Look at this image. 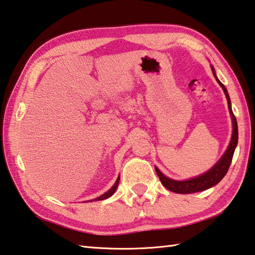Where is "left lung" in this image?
Instances as JSON below:
<instances>
[{
  "mask_svg": "<svg viewBox=\"0 0 255 255\" xmlns=\"http://www.w3.org/2000/svg\"><path fill=\"white\" fill-rule=\"evenodd\" d=\"M212 68L213 75H214L216 81L219 82V85L222 87L224 94L226 96V99H228V105H229V110L231 114V118H232V123H233V133H232V138H231L230 145L228 147V149L225 150L224 155L222 156V158L217 161V163L213 166V167L206 172L205 174L197 176L195 178L192 179H187V180H175V179H170L168 177L160 172V170L155 167L156 173L158 175L159 180L164 186L169 189L170 192L174 193H178V194H191V193H197V192H202L205 191V189L211 188L213 186H215L216 184H219L221 182V179L224 177L228 173V170L230 168V165L232 163V158H233V154L235 150V147L238 145V139H239V132H238V123H237V118L232 112V108H231V100H230V96L229 92L226 90L225 86L222 83L219 78L215 75V69Z\"/></svg>",
  "mask_w": 255,
  "mask_h": 255,
  "instance_id": "1",
  "label": "left lung"
}]
</instances>
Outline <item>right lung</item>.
<instances>
[{"label":"right lung","instance_id":"add662e5","mask_svg":"<svg viewBox=\"0 0 255 255\" xmlns=\"http://www.w3.org/2000/svg\"><path fill=\"white\" fill-rule=\"evenodd\" d=\"M119 177L117 178V180H116V183L114 184V186L109 189V191L107 192V193H105V194H103V195L101 196H99V197H97V198H95V200H91V201H103V200H106V198H108V197H110L113 195V194L115 193V191L116 189H117V186H118V184H119Z\"/></svg>","mask_w":255,"mask_h":255}]
</instances>
